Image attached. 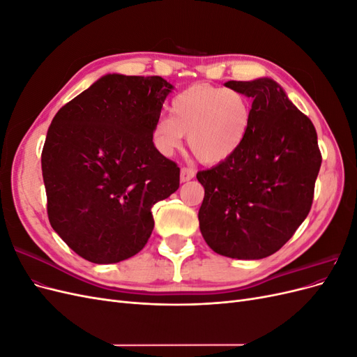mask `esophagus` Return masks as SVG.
<instances>
[{"label": "esophagus", "mask_w": 357, "mask_h": 357, "mask_svg": "<svg viewBox=\"0 0 357 357\" xmlns=\"http://www.w3.org/2000/svg\"><path fill=\"white\" fill-rule=\"evenodd\" d=\"M193 177H195V169H193V168L183 167V168L180 169V180H181V181H189V180H192Z\"/></svg>", "instance_id": "34e87169"}]
</instances>
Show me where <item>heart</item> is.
Wrapping results in <instances>:
<instances>
[{
  "label": "heart",
  "mask_w": 357,
  "mask_h": 357,
  "mask_svg": "<svg viewBox=\"0 0 357 357\" xmlns=\"http://www.w3.org/2000/svg\"><path fill=\"white\" fill-rule=\"evenodd\" d=\"M171 117L159 116L152 126V144L171 156L183 137L204 164H219L241 147L253 121V104L241 91L207 83L192 84L169 105Z\"/></svg>",
  "instance_id": "b5f03b06"
}]
</instances>
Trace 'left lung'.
I'll return each instance as SVG.
<instances>
[{"label": "left lung", "instance_id": "obj_1", "mask_svg": "<svg viewBox=\"0 0 357 357\" xmlns=\"http://www.w3.org/2000/svg\"><path fill=\"white\" fill-rule=\"evenodd\" d=\"M225 86L253 100V121L231 158L198 171L205 190L199 229L215 253L262 259L278 252L311 210L321 165L317 132L274 80Z\"/></svg>", "mask_w": 357, "mask_h": 357}]
</instances>
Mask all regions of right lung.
<instances>
[{"label":"right lung","instance_id":"obj_1","mask_svg":"<svg viewBox=\"0 0 357 357\" xmlns=\"http://www.w3.org/2000/svg\"><path fill=\"white\" fill-rule=\"evenodd\" d=\"M172 86L159 75L109 74L59 109L41 152L52 228L93 264L137 255L152 207L180 186V168L152 144Z\"/></svg>","mask_w":357,"mask_h":357}]
</instances>
